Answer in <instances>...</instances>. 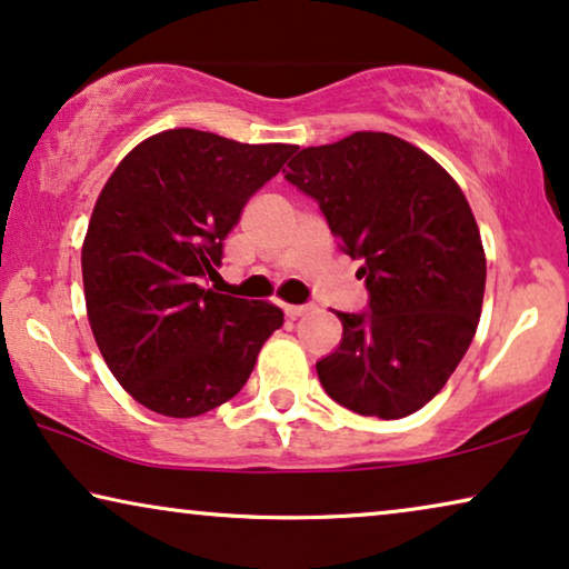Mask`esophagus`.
Here are the masks:
<instances>
[{"mask_svg":"<svg viewBox=\"0 0 569 569\" xmlns=\"http://www.w3.org/2000/svg\"><path fill=\"white\" fill-rule=\"evenodd\" d=\"M310 308H313V306H284V313L290 316V318H298L302 313H308Z\"/></svg>","mask_w":569,"mask_h":569,"instance_id":"34e87169","label":"esophagus"}]
</instances>
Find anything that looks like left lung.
<instances>
[{"instance_id": "8db88e82", "label": "left lung", "mask_w": 569, "mask_h": 569, "mask_svg": "<svg viewBox=\"0 0 569 569\" xmlns=\"http://www.w3.org/2000/svg\"><path fill=\"white\" fill-rule=\"evenodd\" d=\"M287 168L368 287V310H337L345 331L316 362L321 386L362 417L415 415L477 333L487 259L469 201L430 154L383 131L306 147Z\"/></svg>"}]
</instances>
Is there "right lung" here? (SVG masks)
<instances>
[{"label":"right lung","instance_id":"1","mask_svg":"<svg viewBox=\"0 0 569 569\" xmlns=\"http://www.w3.org/2000/svg\"><path fill=\"white\" fill-rule=\"evenodd\" d=\"M295 150L170 129L108 178L82 246L84 302L100 355L142 407L183 419L230 401L284 323L271 302L201 290V279Z\"/></svg>","mask_w":569,"mask_h":569}]
</instances>
